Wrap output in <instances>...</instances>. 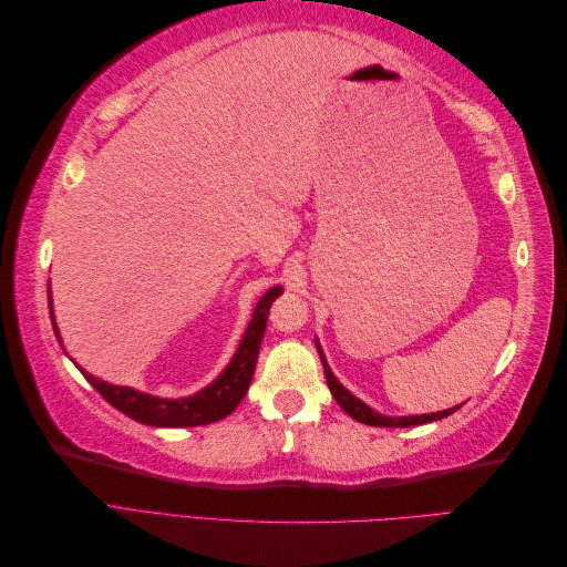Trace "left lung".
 Returning a JSON list of instances; mask_svg holds the SVG:
<instances>
[{
  "instance_id": "1",
  "label": "left lung",
  "mask_w": 567,
  "mask_h": 567,
  "mask_svg": "<svg viewBox=\"0 0 567 567\" xmlns=\"http://www.w3.org/2000/svg\"><path fill=\"white\" fill-rule=\"evenodd\" d=\"M317 350H319L321 364H323L326 383H329L331 394L336 398V402L342 406V411H346V414H350V416H352L354 421H359V423L375 425V427H409V425H421V423L440 421V419H444V416L454 414V411L461 406V404H458V406H454V409H444V411H435V414H421V416H400V419H398V416H383V414H379V411H373L371 406H367L362 400H357L350 390L342 388V385L338 383L336 375H333L331 367L326 364V357H323V352H321V348H319V342H317Z\"/></svg>"
}]
</instances>
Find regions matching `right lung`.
<instances>
[{"instance_id": "1", "label": "right lung", "mask_w": 567, "mask_h": 567, "mask_svg": "<svg viewBox=\"0 0 567 567\" xmlns=\"http://www.w3.org/2000/svg\"><path fill=\"white\" fill-rule=\"evenodd\" d=\"M279 296H281V286H274L267 290V293L255 307L252 319L241 338V346H238L236 354L231 357L229 367L221 371L208 388H203L200 392L192 394V398H182V400L153 398V394L140 392L134 388L111 385L106 381L96 379V375L87 373L84 369H80V371L109 404H113L117 411H123L125 416L140 421L144 425L192 427V425H205V423H215L219 419H227L231 411L241 404L244 394L248 392V385H250L252 373H255V364H257V352H260V342H262V336L267 329L269 307ZM49 315H51V323H54L51 298H49ZM54 331L61 342L56 323H54Z\"/></svg>"}]
</instances>
